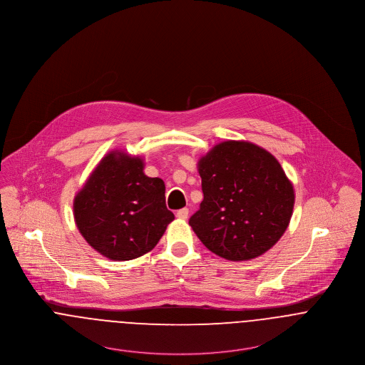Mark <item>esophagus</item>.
I'll use <instances>...</instances> for the list:
<instances>
[{
	"label": "esophagus",
	"mask_w": 365,
	"mask_h": 365,
	"mask_svg": "<svg viewBox=\"0 0 365 365\" xmlns=\"http://www.w3.org/2000/svg\"><path fill=\"white\" fill-rule=\"evenodd\" d=\"M176 216L179 217V219H187V216H189V210L187 208H182V210H179L178 212H176Z\"/></svg>",
	"instance_id": "obj_1"
}]
</instances>
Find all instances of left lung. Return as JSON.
Instances as JSON below:
<instances>
[{"mask_svg":"<svg viewBox=\"0 0 365 365\" xmlns=\"http://www.w3.org/2000/svg\"><path fill=\"white\" fill-rule=\"evenodd\" d=\"M204 200L189 225L227 260H250L285 233L295 202L291 180L273 154L251 142L226 140L198 161Z\"/></svg>","mask_w":365,"mask_h":365,"instance_id":"8db88e82","label":"left lung"}]
</instances>
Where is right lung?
<instances>
[{
  "label": "right lung",
  "instance_id": "1",
  "mask_svg": "<svg viewBox=\"0 0 365 365\" xmlns=\"http://www.w3.org/2000/svg\"><path fill=\"white\" fill-rule=\"evenodd\" d=\"M140 157L110 151L74 198V220L86 242L111 260L151 251L175 216L165 205V185L143 172Z\"/></svg>",
  "mask_w": 365,
  "mask_h": 365
}]
</instances>
